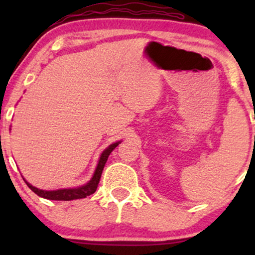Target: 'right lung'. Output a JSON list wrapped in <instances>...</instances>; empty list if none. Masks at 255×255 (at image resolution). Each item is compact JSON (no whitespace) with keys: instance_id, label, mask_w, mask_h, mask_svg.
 Instances as JSON below:
<instances>
[{"instance_id":"add662e5","label":"right lung","mask_w":255,"mask_h":255,"mask_svg":"<svg viewBox=\"0 0 255 255\" xmlns=\"http://www.w3.org/2000/svg\"><path fill=\"white\" fill-rule=\"evenodd\" d=\"M118 144H120V142L111 144L109 147L106 149V151H103V153L101 154V158L99 160V165H97L95 173H94L93 179L90 180L88 183L85 184V186L74 188V189H59V190H53V191H46V190L38 189V188L31 186V184L27 182H25V183L34 194H37L38 196H40L43 198H46V200L72 201V200H78V198H83V197L89 196V195H92L96 191L97 186H99V182H100V179H101V175H102L104 165H106V162L108 160V156H109L110 153L117 147Z\"/></svg>"}]
</instances>
